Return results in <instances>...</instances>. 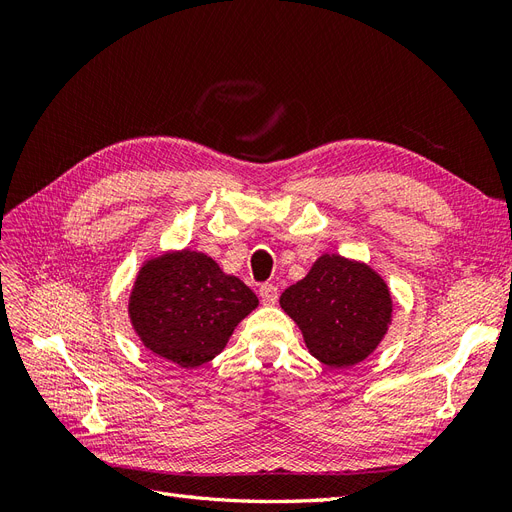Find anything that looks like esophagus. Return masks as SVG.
Listing matches in <instances>:
<instances>
[{
  "mask_svg": "<svg viewBox=\"0 0 512 512\" xmlns=\"http://www.w3.org/2000/svg\"><path fill=\"white\" fill-rule=\"evenodd\" d=\"M258 297L265 305H275L277 297H280V290H277L275 284H262L258 288Z\"/></svg>",
  "mask_w": 512,
  "mask_h": 512,
  "instance_id": "obj_1",
  "label": "esophagus"
}]
</instances>
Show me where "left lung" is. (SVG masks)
Listing matches in <instances>:
<instances>
[{
	"mask_svg": "<svg viewBox=\"0 0 512 512\" xmlns=\"http://www.w3.org/2000/svg\"><path fill=\"white\" fill-rule=\"evenodd\" d=\"M305 346L324 365L344 369L376 350L389 329L393 301L378 273L361 262L324 254L280 297Z\"/></svg>",
	"mask_w": 512,
	"mask_h": 512,
	"instance_id": "1",
	"label": "left lung"
}]
</instances>
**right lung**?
I'll use <instances>...</instances> for the list:
<instances>
[{
    "label": "right lung",
    "mask_w": 512,
    "mask_h": 512,
    "mask_svg": "<svg viewBox=\"0 0 512 512\" xmlns=\"http://www.w3.org/2000/svg\"><path fill=\"white\" fill-rule=\"evenodd\" d=\"M258 305L239 277L200 252L149 260L138 273L130 320L143 344L162 359L194 369L218 356L237 324Z\"/></svg>",
    "instance_id": "1"
}]
</instances>
